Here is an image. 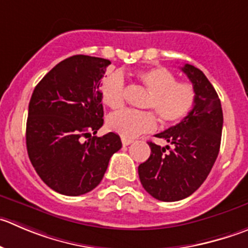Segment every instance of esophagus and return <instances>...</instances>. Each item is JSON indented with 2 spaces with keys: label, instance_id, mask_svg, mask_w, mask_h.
<instances>
[{
  "label": "esophagus",
  "instance_id": "34e87169",
  "mask_svg": "<svg viewBox=\"0 0 248 248\" xmlns=\"http://www.w3.org/2000/svg\"><path fill=\"white\" fill-rule=\"evenodd\" d=\"M134 140H131V139H125V138H122V143L124 146H128L130 145V143H133Z\"/></svg>",
  "mask_w": 248,
  "mask_h": 248
}]
</instances>
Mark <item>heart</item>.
<instances>
[{
  "instance_id": "1",
  "label": "heart",
  "mask_w": 248,
  "mask_h": 248,
  "mask_svg": "<svg viewBox=\"0 0 248 248\" xmlns=\"http://www.w3.org/2000/svg\"><path fill=\"white\" fill-rule=\"evenodd\" d=\"M138 80L150 93L143 107L155 110L164 124H174L187 117L196 101V91L190 82L176 81L166 68L141 70ZM102 102L110 109H119L125 103V78L122 72L107 75L101 86ZM107 128L125 139L150 133L157 128V118L151 110L125 109L107 118Z\"/></svg>"
}]
</instances>
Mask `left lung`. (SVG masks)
I'll use <instances>...</instances> for the list:
<instances>
[{
	"instance_id": "left-lung-1",
	"label": "left lung",
	"mask_w": 248,
	"mask_h": 248,
	"mask_svg": "<svg viewBox=\"0 0 248 248\" xmlns=\"http://www.w3.org/2000/svg\"><path fill=\"white\" fill-rule=\"evenodd\" d=\"M196 91L192 110L179 124L155 135L172 147L150 141L151 155L139 166L143 188L159 201H180L203 184L220 148L223 110L218 93L199 68H181Z\"/></svg>"
}]
</instances>
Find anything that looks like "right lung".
Returning a JSON list of instances; mask_svg holds the SVG:
<instances>
[{
  "label": "right lung",
  "instance_id": "obj_1",
  "mask_svg": "<svg viewBox=\"0 0 248 248\" xmlns=\"http://www.w3.org/2000/svg\"><path fill=\"white\" fill-rule=\"evenodd\" d=\"M110 62L77 55L52 68L36 85L29 102L27 148L41 180L56 192L80 196L102 180L120 138L103 125L101 81ZM82 137L89 140L82 142Z\"/></svg>",
  "mask_w": 248,
  "mask_h": 248
}]
</instances>
